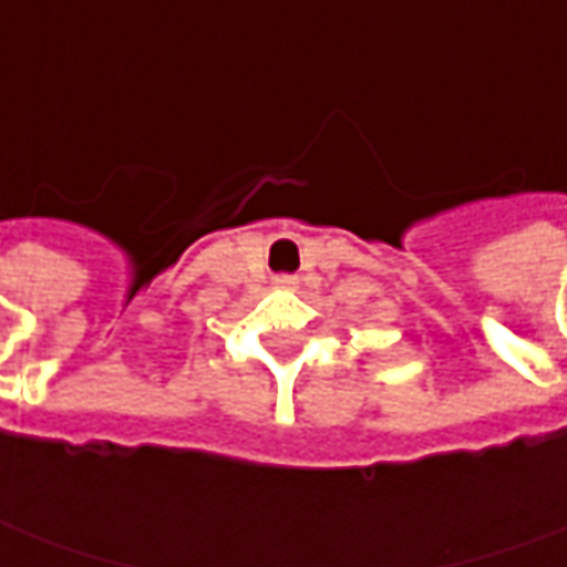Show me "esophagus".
Segmentation results:
<instances>
[{
  "instance_id": "1",
  "label": "esophagus",
  "mask_w": 567,
  "mask_h": 567,
  "mask_svg": "<svg viewBox=\"0 0 567 567\" xmlns=\"http://www.w3.org/2000/svg\"><path fill=\"white\" fill-rule=\"evenodd\" d=\"M276 285H279V288H295V276H279V279H276Z\"/></svg>"
}]
</instances>
